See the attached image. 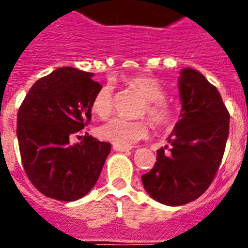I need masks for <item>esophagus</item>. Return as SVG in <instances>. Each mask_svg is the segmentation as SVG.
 Masks as SVG:
<instances>
[{
    "instance_id": "obj_1",
    "label": "esophagus",
    "mask_w": 248,
    "mask_h": 248,
    "mask_svg": "<svg viewBox=\"0 0 248 248\" xmlns=\"http://www.w3.org/2000/svg\"><path fill=\"white\" fill-rule=\"evenodd\" d=\"M113 149L117 151H129V150H131V146L120 145V144H113Z\"/></svg>"
}]
</instances>
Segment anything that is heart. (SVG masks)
Listing matches in <instances>:
<instances>
[{"instance_id": "obj_1", "label": "heart", "mask_w": 248, "mask_h": 248, "mask_svg": "<svg viewBox=\"0 0 248 248\" xmlns=\"http://www.w3.org/2000/svg\"><path fill=\"white\" fill-rule=\"evenodd\" d=\"M124 83L144 98L140 114L148 115L156 126L168 125L174 118V109L165 99L166 92L156 79L146 76L128 77ZM114 89L111 84H104L92 100V110L100 118L109 117L113 111ZM149 122L146 119L128 120L114 118L100 126L99 135L103 139L120 145H131L144 139L149 134Z\"/></svg>"}]
</instances>
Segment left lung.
I'll return each instance as SVG.
<instances>
[{
    "label": "left lung",
    "instance_id": "1",
    "mask_svg": "<svg viewBox=\"0 0 248 248\" xmlns=\"http://www.w3.org/2000/svg\"><path fill=\"white\" fill-rule=\"evenodd\" d=\"M179 79L183 108L168 138L171 148L156 151V163L141 176L154 200L181 206L200 198L220 168L229 138L230 114L217 88L200 72L185 68Z\"/></svg>",
    "mask_w": 248,
    "mask_h": 248
}]
</instances>
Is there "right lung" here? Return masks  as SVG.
Masks as SVG:
<instances>
[{"mask_svg":"<svg viewBox=\"0 0 248 248\" xmlns=\"http://www.w3.org/2000/svg\"><path fill=\"white\" fill-rule=\"evenodd\" d=\"M93 73L58 68L37 80L17 114V139L22 165L33 186L45 196L76 201L92 190L110 153V143L85 134L92 100L102 85Z\"/></svg>","mask_w":248,"mask_h":248,"instance_id":"right-lung-1","label":"right lung"}]
</instances>
